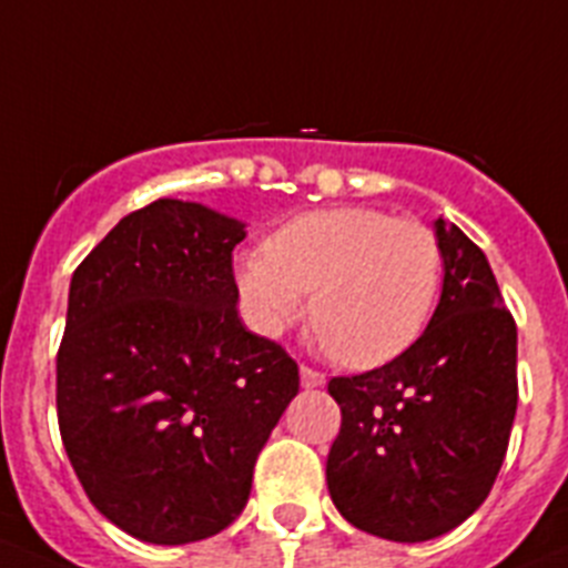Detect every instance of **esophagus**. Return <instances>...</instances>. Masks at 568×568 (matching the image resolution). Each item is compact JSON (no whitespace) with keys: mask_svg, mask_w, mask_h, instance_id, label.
Returning a JSON list of instances; mask_svg holds the SVG:
<instances>
[{"mask_svg":"<svg viewBox=\"0 0 568 568\" xmlns=\"http://www.w3.org/2000/svg\"><path fill=\"white\" fill-rule=\"evenodd\" d=\"M326 383V374L318 372V368H310V366H301V386L304 388H318Z\"/></svg>","mask_w":568,"mask_h":568,"instance_id":"1","label":"esophagus"}]
</instances>
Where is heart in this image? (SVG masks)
<instances>
[{"mask_svg": "<svg viewBox=\"0 0 568 568\" xmlns=\"http://www.w3.org/2000/svg\"><path fill=\"white\" fill-rule=\"evenodd\" d=\"M250 324L278 335L304 312L343 366L372 368L416 343L442 284V244L425 222L363 205L301 213L236 262Z\"/></svg>", "mask_w": 568, "mask_h": 568, "instance_id": "obj_1", "label": "heart"}]
</instances>
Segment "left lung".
Here are the masks:
<instances>
[{
  "label": "left lung",
  "mask_w": 568,
  "mask_h": 568,
  "mask_svg": "<svg viewBox=\"0 0 568 568\" xmlns=\"http://www.w3.org/2000/svg\"><path fill=\"white\" fill-rule=\"evenodd\" d=\"M436 239L445 281L428 329L386 366L329 379L332 501L397 544L439 538L485 504L518 405V332L487 256L445 220Z\"/></svg>",
  "instance_id": "8db88e82"
}]
</instances>
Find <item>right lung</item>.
Returning <instances> with one entry per match:
<instances>
[{"mask_svg": "<svg viewBox=\"0 0 568 568\" xmlns=\"http://www.w3.org/2000/svg\"><path fill=\"white\" fill-rule=\"evenodd\" d=\"M244 225L200 202L123 216L70 281L55 408L103 518L145 544H194L239 518L298 363L244 329Z\"/></svg>", "mask_w": 568, "mask_h": 568, "instance_id": "add662e5", "label": "right lung"}]
</instances>
